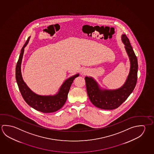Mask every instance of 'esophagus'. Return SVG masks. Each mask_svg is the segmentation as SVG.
I'll list each match as a JSON object with an SVG mask.
<instances>
[{
    "mask_svg": "<svg viewBox=\"0 0 154 154\" xmlns=\"http://www.w3.org/2000/svg\"><path fill=\"white\" fill-rule=\"evenodd\" d=\"M86 72H87V71H86V70H84L83 71V72H82V73H84V75H86V73H87Z\"/></svg>",
    "mask_w": 154,
    "mask_h": 154,
    "instance_id": "obj_1",
    "label": "esophagus"
}]
</instances>
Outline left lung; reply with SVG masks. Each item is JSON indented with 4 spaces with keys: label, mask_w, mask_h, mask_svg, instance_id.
Masks as SVG:
<instances>
[{
    "label": "left lung",
    "mask_w": 154,
    "mask_h": 154,
    "mask_svg": "<svg viewBox=\"0 0 154 154\" xmlns=\"http://www.w3.org/2000/svg\"><path fill=\"white\" fill-rule=\"evenodd\" d=\"M122 41L125 45L130 62L129 73L123 86L115 90L103 89L94 78L85 77L89 99L97 108L104 110H113L118 108L127 100L136 86L137 80V59L129 39L125 34L122 35Z\"/></svg>",
    "instance_id": "obj_1"
}]
</instances>
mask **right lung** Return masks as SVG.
Instances as JSON below:
<instances>
[{
  "instance_id": "add662e5",
  "label": "right lung",
  "mask_w": 154,
  "mask_h": 154,
  "mask_svg": "<svg viewBox=\"0 0 154 154\" xmlns=\"http://www.w3.org/2000/svg\"><path fill=\"white\" fill-rule=\"evenodd\" d=\"M29 37L21 50L19 59L16 68V78L19 91L23 98L27 104L36 110L44 113H51L60 110L64 105L67 100L68 93L75 78L79 76V73L71 76L65 80L60 86L59 91L54 95L42 96L36 94L27 86L22 77L21 64L24 52V48L29 41Z\"/></svg>"
}]
</instances>
